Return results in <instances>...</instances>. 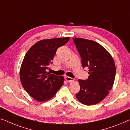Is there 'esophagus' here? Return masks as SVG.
<instances>
[{"label":"esophagus","instance_id":"esophagus-1","mask_svg":"<svg viewBox=\"0 0 130 130\" xmlns=\"http://www.w3.org/2000/svg\"><path fill=\"white\" fill-rule=\"evenodd\" d=\"M65 80H67L68 82H73V81H74V79L72 78V77H69V76H66Z\"/></svg>","mask_w":130,"mask_h":130}]
</instances>
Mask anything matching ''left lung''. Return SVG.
Returning <instances> with one entry per match:
<instances>
[{
  "label": "left lung",
  "mask_w": 130,
  "mask_h": 130,
  "mask_svg": "<svg viewBox=\"0 0 130 130\" xmlns=\"http://www.w3.org/2000/svg\"><path fill=\"white\" fill-rule=\"evenodd\" d=\"M73 41L80 54L83 68H89L86 80L79 79L80 91L77 99L85 105H94L102 101L113 88L116 65L110 53L98 42L80 38Z\"/></svg>",
  "instance_id": "obj_1"
}]
</instances>
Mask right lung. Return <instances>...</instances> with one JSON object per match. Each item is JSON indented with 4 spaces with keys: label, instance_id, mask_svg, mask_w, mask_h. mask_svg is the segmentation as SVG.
Wrapping results in <instances>:
<instances>
[{
    "label": "right lung",
    "instance_id": "right-lung-1",
    "mask_svg": "<svg viewBox=\"0 0 130 130\" xmlns=\"http://www.w3.org/2000/svg\"><path fill=\"white\" fill-rule=\"evenodd\" d=\"M69 37L40 40L24 56L20 70L22 86L27 93L38 102H45L55 96L62 86L64 77L46 72L56 51L65 45Z\"/></svg>",
    "mask_w": 130,
    "mask_h": 130
}]
</instances>
